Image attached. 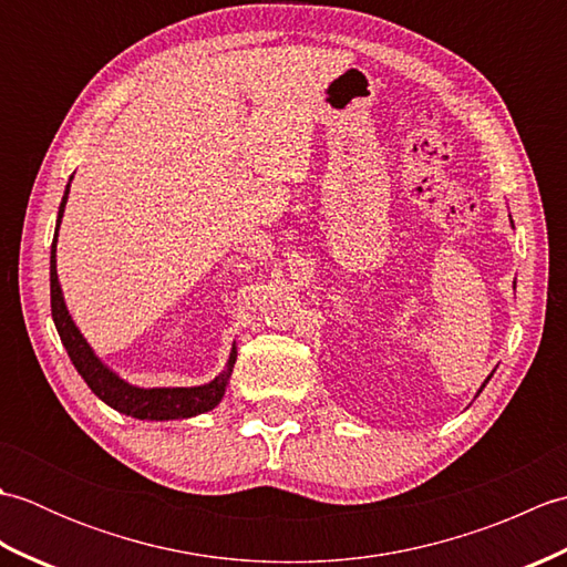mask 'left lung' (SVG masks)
Masks as SVG:
<instances>
[{
  "label": "left lung",
  "instance_id": "left-lung-1",
  "mask_svg": "<svg viewBox=\"0 0 567 567\" xmlns=\"http://www.w3.org/2000/svg\"><path fill=\"white\" fill-rule=\"evenodd\" d=\"M514 285H516V282H514ZM489 378H492V375H489ZM489 378H487V380H485V382H483V388H485V384H487V382H489ZM483 388H480V392H483Z\"/></svg>",
  "mask_w": 567,
  "mask_h": 567
}]
</instances>
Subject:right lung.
Returning a JSON list of instances; mask_svg holds the SVG:
<instances>
[{"mask_svg":"<svg viewBox=\"0 0 567 567\" xmlns=\"http://www.w3.org/2000/svg\"><path fill=\"white\" fill-rule=\"evenodd\" d=\"M68 195H70V183L65 187L63 202H60L58 224H55L53 246H51V315H53L60 341H63L65 351L72 360V365H75L82 380L87 382V388L97 394L104 404H110L112 409H116V412H122L126 416L146 419V421H171V419H189L204 412H212V409L219 404L221 396L226 394L228 378H231L234 363H236V343L231 348V355H228L226 368L219 372V375L207 384H197V388H136V384L118 378L112 368H106L102 360L94 355L92 346L80 333L75 321L70 317L63 299V290H60V282H58V270H55L58 228H60V221H63Z\"/></svg>","mask_w":567,"mask_h":567,"instance_id":"1","label":"right lung"}]
</instances>
